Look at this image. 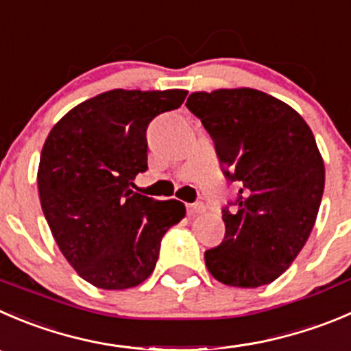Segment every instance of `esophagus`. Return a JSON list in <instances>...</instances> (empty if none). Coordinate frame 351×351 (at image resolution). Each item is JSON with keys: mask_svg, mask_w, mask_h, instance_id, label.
<instances>
[{"mask_svg": "<svg viewBox=\"0 0 351 351\" xmlns=\"http://www.w3.org/2000/svg\"><path fill=\"white\" fill-rule=\"evenodd\" d=\"M186 210H189L190 216H195V214H202L206 210V206L202 202H195V204H189L186 206Z\"/></svg>", "mask_w": 351, "mask_h": 351, "instance_id": "34e87169", "label": "esophagus"}]
</instances>
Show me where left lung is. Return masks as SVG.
I'll use <instances>...</instances> for the list:
<instances>
[{
    "mask_svg": "<svg viewBox=\"0 0 351 351\" xmlns=\"http://www.w3.org/2000/svg\"><path fill=\"white\" fill-rule=\"evenodd\" d=\"M186 108L214 141L224 176L240 185L223 209V243L206 250L209 273L228 287L280 278L304 248L324 192V161L304 118L255 89L193 93Z\"/></svg>",
    "mask_w": 351,
    "mask_h": 351,
    "instance_id": "1",
    "label": "left lung"
}]
</instances>
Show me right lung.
Returning <instances> with one entry per match:
<instances>
[{
	"instance_id": "obj_1",
	"label": "right lung",
	"mask_w": 351,
	"mask_h": 351,
	"mask_svg": "<svg viewBox=\"0 0 351 351\" xmlns=\"http://www.w3.org/2000/svg\"><path fill=\"white\" fill-rule=\"evenodd\" d=\"M186 94L108 90L68 111L44 142L37 171L44 217L64 258L94 287L125 290L147 280L165 233L185 217L180 200L132 189L147 169L149 123Z\"/></svg>"
}]
</instances>
